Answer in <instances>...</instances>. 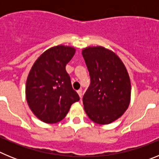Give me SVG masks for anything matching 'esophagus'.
Segmentation results:
<instances>
[{"label":"esophagus","instance_id":"1","mask_svg":"<svg viewBox=\"0 0 159 159\" xmlns=\"http://www.w3.org/2000/svg\"><path fill=\"white\" fill-rule=\"evenodd\" d=\"M77 93H78V95H79V96L80 97V98H82V90L81 89H80V90H78V91H77Z\"/></svg>","mask_w":159,"mask_h":159}]
</instances>
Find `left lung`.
<instances>
[{"label": "left lung", "mask_w": 159, "mask_h": 159, "mask_svg": "<svg viewBox=\"0 0 159 159\" xmlns=\"http://www.w3.org/2000/svg\"><path fill=\"white\" fill-rule=\"evenodd\" d=\"M91 84L83 97L84 111L98 124L121 117L130 102L131 85L127 70L114 52L102 46L83 49Z\"/></svg>", "instance_id": "8db88e82"}]
</instances>
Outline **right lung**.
<instances>
[{
    "label": "right lung",
    "instance_id": "obj_1",
    "mask_svg": "<svg viewBox=\"0 0 159 159\" xmlns=\"http://www.w3.org/2000/svg\"><path fill=\"white\" fill-rule=\"evenodd\" d=\"M75 52L71 46L50 48L38 57L29 71L26 99L32 113L43 123L61 121L71 104L80 100L65 69Z\"/></svg>",
    "mask_w": 159,
    "mask_h": 159
}]
</instances>
